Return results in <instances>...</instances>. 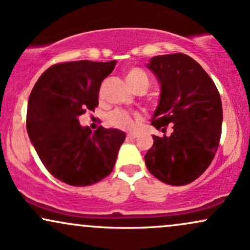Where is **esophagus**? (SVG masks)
<instances>
[{
	"label": "esophagus",
	"mask_w": 250,
	"mask_h": 250,
	"mask_svg": "<svg viewBox=\"0 0 250 250\" xmlns=\"http://www.w3.org/2000/svg\"><path fill=\"white\" fill-rule=\"evenodd\" d=\"M137 136H139V134H137V133H128L127 134L128 139H136Z\"/></svg>",
	"instance_id": "1"
}]
</instances>
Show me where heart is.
Masks as SVG:
<instances>
[{
  "instance_id": "obj_1",
  "label": "heart",
  "mask_w": 250,
  "mask_h": 250,
  "mask_svg": "<svg viewBox=\"0 0 250 250\" xmlns=\"http://www.w3.org/2000/svg\"><path fill=\"white\" fill-rule=\"evenodd\" d=\"M125 82L130 89L143 87L147 89L148 87V77L146 73L140 68H130L125 73ZM141 116L139 114H130L127 110L123 109H116L108 117V121L113 127L122 129V130H130L134 128L135 121H139Z\"/></svg>"
}]
</instances>
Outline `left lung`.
Segmentation results:
<instances>
[{"instance_id": "left-lung-1", "label": "left lung", "mask_w": 250, "mask_h": 250, "mask_svg": "<svg viewBox=\"0 0 250 250\" xmlns=\"http://www.w3.org/2000/svg\"><path fill=\"white\" fill-rule=\"evenodd\" d=\"M147 68L160 83L159 105L151 125L170 135L153 136L145 156L156 179L171 186H185L205 173L219 147L222 103L213 80L185 54L151 57Z\"/></svg>"}]
</instances>
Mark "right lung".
<instances>
[{
	"instance_id": "right-lung-1",
	"label": "right lung",
	"mask_w": 250,
	"mask_h": 250,
	"mask_svg": "<svg viewBox=\"0 0 250 250\" xmlns=\"http://www.w3.org/2000/svg\"><path fill=\"white\" fill-rule=\"evenodd\" d=\"M116 61L59 63L42 74L28 101L27 130L47 170L75 187L107 177L115 166L125 131L90 128L79 117L99 105L101 83Z\"/></svg>"
}]
</instances>
